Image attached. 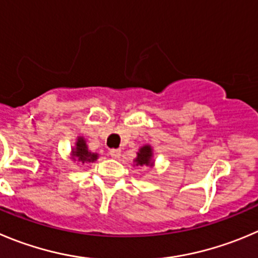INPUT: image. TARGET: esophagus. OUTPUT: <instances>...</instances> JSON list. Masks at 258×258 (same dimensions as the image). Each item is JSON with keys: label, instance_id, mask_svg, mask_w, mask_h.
Listing matches in <instances>:
<instances>
[{"label": "esophagus", "instance_id": "1", "mask_svg": "<svg viewBox=\"0 0 258 258\" xmlns=\"http://www.w3.org/2000/svg\"><path fill=\"white\" fill-rule=\"evenodd\" d=\"M109 154L112 157V158H119L120 154H121V151L117 148H112V149H110Z\"/></svg>", "mask_w": 258, "mask_h": 258}]
</instances>
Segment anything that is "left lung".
<instances>
[{
	"instance_id": "left-lung-1",
	"label": "left lung",
	"mask_w": 258,
	"mask_h": 258,
	"mask_svg": "<svg viewBox=\"0 0 258 258\" xmlns=\"http://www.w3.org/2000/svg\"><path fill=\"white\" fill-rule=\"evenodd\" d=\"M137 166H149L152 164V149L149 146H144L139 149L136 158Z\"/></svg>"
}]
</instances>
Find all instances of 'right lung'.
Returning <instances> with one entry per match:
<instances>
[{"instance_id": "right-lung-1", "label": "right lung", "mask_w": 258, "mask_h": 258, "mask_svg": "<svg viewBox=\"0 0 258 258\" xmlns=\"http://www.w3.org/2000/svg\"><path fill=\"white\" fill-rule=\"evenodd\" d=\"M73 159H77V161L82 162H94L97 159L96 153H91L87 149V146L85 143V139L78 138L77 143H76V148L73 151Z\"/></svg>"}]
</instances>
